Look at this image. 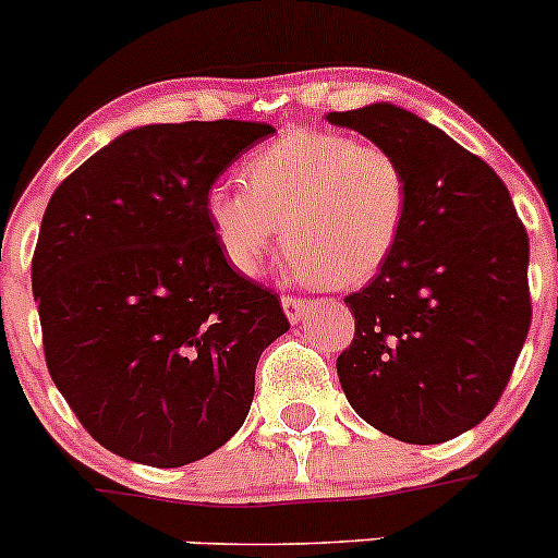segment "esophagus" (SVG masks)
Masks as SVG:
<instances>
[{
    "mask_svg": "<svg viewBox=\"0 0 558 558\" xmlns=\"http://www.w3.org/2000/svg\"><path fill=\"white\" fill-rule=\"evenodd\" d=\"M280 305H283L286 316H289L291 324H296L300 318H305L307 311H311V302L302 300V296H283V300H280Z\"/></svg>",
    "mask_w": 558,
    "mask_h": 558,
    "instance_id": "esophagus-1",
    "label": "esophagus"
}]
</instances>
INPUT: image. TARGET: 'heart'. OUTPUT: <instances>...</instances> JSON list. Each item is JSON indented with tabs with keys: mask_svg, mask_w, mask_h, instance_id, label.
<instances>
[{
	"mask_svg": "<svg viewBox=\"0 0 558 558\" xmlns=\"http://www.w3.org/2000/svg\"><path fill=\"white\" fill-rule=\"evenodd\" d=\"M242 185H213L204 209L220 251L245 275L283 236L296 278L354 289L387 264L409 218L398 155L332 130L280 135L245 160Z\"/></svg>",
	"mask_w": 558,
	"mask_h": 558,
	"instance_id": "b5f03b06",
	"label": "heart"
}]
</instances>
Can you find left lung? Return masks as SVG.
<instances>
[{
	"label": "left lung",
	"instance_id": "8db88e82",
	"mask_svg": "<svg viewBox=\"0 0 558 558\" xmlns=\"http://www.w3.org/2000/svg\"><path fill=\"white\" fill-rule=\"evenodd\" d=\"M327 122L392 149L409 174L403 236L345 296L354 340L338 356L351 409L409 445H441L494 411L532 324L529 236L510 191L445 130L389 102Z\"/></svg>",
	"mask_w": 558,
	"mask_h": 558
}]
</instances>
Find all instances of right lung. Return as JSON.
Here are the masks:
<instances>
[{
  "label": "right lung",
  "mask_w": 558,
  "mask_h": 558,
  "mask_svg": "<svg viewBox=\"0 0 558 558\" xmlns=\"http://www.w3.org/2000/svg\"><path fill=\"white\" fill-rule=\"evenodd\" d=\"M272 124H144L53 191L32 291L53 384L92 439L177 469L245 423L262 351L289 329L278 294L226 262L204 198Z\"/></svg>",
  "instance_id": "obj_1"
}]
</instances>
